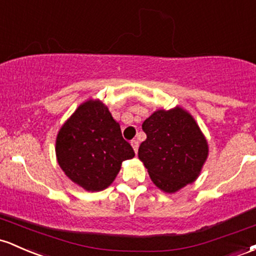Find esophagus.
Wrapping results in <instances>:
<instances>
[{"label":"esophagus","instance_id":"34e87169","mask_svg":"<svg viewBox=\"0 0 256 256\" xmlns=\"http://www.w3.org/2000/svg\"><path fill=\"white\" fill-rule=\"evenodd\" d=\"M131 146H132L134 153H137V150H138V141L134 140V141H131Z\"/></svg>","mask_w":256,"mask_h":256}]
</instances>
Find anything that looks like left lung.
Instances as JSON below:
<instances>
[{"label": "left lung", "mask_w": 256, "mask_h": 256, "mask_svg": "<svg viewBox=\"0 0 256 256\" xmlns=\"http://www.w3.org/2000/svg\"><path fill=\"white\" fill-rule=\"evenodd\" d=\"M147 140L138 158L152 181L174 193L196 178L208 156V143L194 119L181 108L158 110L142 124Z\"/></svg>", "instance_id": "left-lung-1"}]
</instances>
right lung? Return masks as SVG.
Returning a JSON list of instances; mask_svg holds the SVG:
<instances>
[{
  "label": "right lung",
  "mask_w": 256,
  "mask_h": 256,
  "mask_svg": "<svg viewBox=\"0 0 256 256\" xmlns=\"http://www.w3.org/2000/svg\"><path fill=\"white\" fill-rule=\"evenodd\" d=\"M56 153L66 175L87 190H102L114 181L122 162L134 156L120 125L98 100L81 104L63 125Z\"/></svg>",
  "instance_id": "add662e5"
}]
</instances>
